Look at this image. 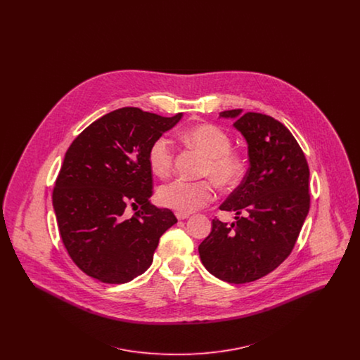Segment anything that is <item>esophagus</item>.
I'll list each match as a JSON object with an SVG mask.
<instances>
[{
  "label": "esophagus",
  "instance_id": "obj_1",
  "mask_svg": "<svg viewBox=\"0 0 360 360\" xmlns=\"http://www.w3.org/2000/svg\"><path fill=\"white\" fill-rule=\"evenodd\" d=\"M175 216H176V219H178V220H185V219H188L190 214H188V213H181V212H176V213H175Z\"/></svg>",
  "mask_w": 360,
  "mask_h": 360
}]
</instances>
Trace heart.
<instances>
[{
    "mask_svg": "<svg viewBox=\"0 0 360 360\" xmlns=\"http://www.w3.org/2000/svg\"><path fill=\"white\" fill-rule=\"evenodd\" d=\"M182 139L191 147L206 155L202 174L212 176L224 188H233L239 184L245 172V162L238 150L231 148V135L216 124H198L182 132ZM174 151L170 139L158 137L148 150V165L159 178L172 174ZM213 179L188 181L175 179L158 190V200L166 207L181 213H190L213 201L216 184Z\"/></svg>",
    "mask_w": 360,
    "mask_h": 360,
    "instance_id": "1",
    "label": "heart"
}]
</instances>
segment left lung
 <instances>
[{
  "instance_id": "left-lung-1",
  "label": "left lung",
  "mask_w": 360,
  "mask_h": 360,
  "mask_svg": "<svg viewBox=\"0 0 360 360\" xmlns=\"http://www.w3.org/2000/svg\"><path fill=\"white\" fill-rule=\"evenodd\" d=\"M248 144L250 167L220 206L236 212L228 225L214 219L198 247L210 274L247 283L271 273L290 255L310 207L309 166L290 131L271 116L224 110Z\"/></svg>"
}]
</instances>
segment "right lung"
Here are the masks:
<instances>
[{"label": "right lung", "instance_id": "1", "mask_svg": "<svg viewBox=\"0 0 360 360\" xmlns=\"http://www.w3.org/2000/svg\"><path fill=\"white\" fill-rule=\"evenodd\" d=\"M121 108L91 122L65 155L52 191L62 241L72 262L105 283H125L153 263L160 236L176 223L150 202L148 150L181 120ZM136 207L134 215L126 207Z\"/></svg>", "mask_w": 360, "mask_h": 360}]
</instances>
